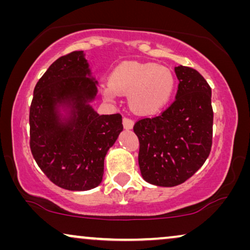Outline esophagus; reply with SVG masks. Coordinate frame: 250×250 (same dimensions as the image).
Masks as SVG:
<instances>
[{
    "instance_id": "1",
    "label": "esophagus",
    "mask_w": 250,
    "mask_h": 250,
    "mask_svg": "<svg viewBox=\"0 0 250 250\" xmlns=\"http://www.w3.org/2000/svg\"><path fill=\"white\" fill-rule=\"evenodd\" d=\"M123 125H124L125 129H132L133 126H134V122L127 117H124L123 118Z\"/></svg>"
}]
</instances>
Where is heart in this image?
<instances>
[{
	"mask_svg": "<svg viewBox=\"0 0 250 250\" xmlns=\"http://www.w3.org/2000/svg\"><path fill=\"white\" fill-rule=\"evenodd\" d=\"M175 78L168 68L157 63L125 61L112 70L110 82L102 84L104 99L115 101L119 94L129 95L132 110L142 116L155 115L168 104Z\"/></svg>",
	"mask_w": 250,
	"mask_h": 250,
	"instance_id": "heart-1",
	"label": "heart"
}]
</instances>
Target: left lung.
<instances>
[{
	"label": "left lung",
	"mask_w": 250,
	"mask_h": 250,
	"mask_svg": "<svg viewBox=\"0 0 250 250\" xmlns=\"http://www.w3.org/2000/svg\"><path fill=\"white\" fill-rule=\"evenodd\" d=\"M175 101L153 118L136 122L139 166L143 180L175 187L190 179L206 162L213 139L211 88L196 69L177 66Z\"/></svg>",
	"instance_id": "obj_1"
}]
</instances>
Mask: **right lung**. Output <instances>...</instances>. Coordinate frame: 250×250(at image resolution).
<instances>
[{
    "label": "right lung",
    "mask_w": 250,
    "mask_h": 250,
    "mask_svg": "<svg viewBox=\"0 0 250 250\" xmlns=\"http://www.w3.org/2000/svg\"><path fill=\"white\" fill-rule=\"evenodd\" d=\"M97 93L83 51L57 59L34 88L30 150L47 179L62 189L97 188L104 157L123 131L121 115L100 116L92 108Z\"/></svg>",
    "instance_id": "right-lung-1"
}]
</instances>
